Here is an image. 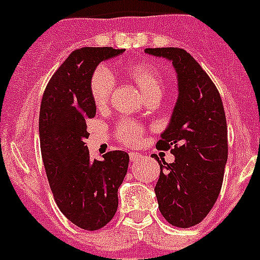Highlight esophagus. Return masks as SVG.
I'll return each instance as SVG.
<instances>
[{
  "instance_id": "obj_1",
  "label": "esophagus",
  "mask_w": 260,
  "mask_h": 260,
  "mask_svg": "<svg viewBox=\"0 0 260 260\" xmlns=\"http://www.w3.org/2000/svg\"><path fill=\"white\" fill-rule=\"evenodd\" d=\"M128 156H130L132 163H135V161L141 159V154H138V152H128Z\"/></svg>"
}]
</instances>
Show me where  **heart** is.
<instances>
[{
  "mask_svg": "<svg viewBox=\"0 0 260 260\" xmlns=\"http://www.w3.org/2000/svg\"><path fill=\"white\" fill-rule=\"evenodd\" d=\"M123 73L130 81L138 86L146 100L161 97L164 90L163 77L160 72L150 63H128L123 67ZM114 79L105 68L94 71L89 80V94L93 104L99 110H103L110 101ZM115 135L126 146H137L142 141L143 128L137 122L122 119L115 127Z\"/></svg>",
  "mask_w": 260,
  "mask_h": 260,
  "instance_id": "obj_1",
  "label": "heart"
}]
</instances>
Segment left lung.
Masks as SVG:
<instances>
[{
	"mask_svg": "<svg viewBox=\"0 0 260 260\" xmlns=\"http://www.w3.org/2000/svg\"><path fill=\"white\" fill-rule=\"evenodd\" d=\"M172 61L179 97L156 147L171 150L174 163H161L155 185L159 210L171 225L200 223L217 201L228 160V126L222 100L208 73L183 48H146Z\"/></svg>",
	"mask_w": 260,
	"mask_h": 260,
	"instance_id": "left-lung-1",
	"label": "left lung"
}]
</instances>
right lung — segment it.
<instances>
[{
  "label": "right lung",
  "instance_id": "right-lung-1",
  "mask_svg": "<svg viewBox=\"0 0 260 260\" xmlns=\"http://www.w3.org/2000/svg\"><path fill=\"white\" fill-rule=\"evenodd\" d=\"M123 52L113 47L73 51L52 75L42 99L39 138L48 183L60 212L84 230H99L112 221L127 172L125 151L92 160L85 146L86 121L96 115L90 77L101 61Z\"/></svg>",
  "mask_w": 260,
  "mask_h": 260
}]
</instances>
